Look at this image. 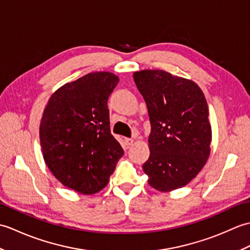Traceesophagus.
<instances>
[{"instance_id": "34e87169", "label": "esophagus", "mask_w": 250, "mask_h": 250, "mask_svg": "<svg viewBox=\"0 0 250 250\" xmlns=\"http://www.w3.org/2000/svg\"><path fill=\"white\" fill-rule=\"evenodd\" d=\"M125 145L128 146V147L133 145V143H134V141L132 140V139H125Z\"/></svg>"}]
</instances>
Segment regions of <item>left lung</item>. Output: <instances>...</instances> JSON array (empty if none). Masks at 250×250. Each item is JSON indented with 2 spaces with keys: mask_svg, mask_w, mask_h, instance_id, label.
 Returning <instances> with one entry per match:
<instances>
[{
  "mask_svg": "<svg viewBox=\"0 0 250 250\" xmlns=\"http://www.w3.org/2000/svg\"><path fill=\"white\" fill-rule=\"evenodd\" d=\"M151 132L150 155L143 164L148 184L159 191L182 188L205 166L210 152L208 106L192 81L162 70L135 72Z\"/></svg>",
  "mask_w": 250,
  "mask_h": 250,
  "instance_id": "8db88e82",
  "label": "left lung"
}]
</instances>
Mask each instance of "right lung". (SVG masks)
<instances>
[{
	"mask_svg": "<svg viewBox=\"0 0 250 250\" xmlns=\"http://www.w3.org/2000/svg\"><path fill=\"white\" fill-rule=\"evenodd\" d=\"M119 82L89 73L51 95L40 125L44 160L65 187L93 194L108 184L124 149L110 133L107 101Z\"/></svg>",
	"mask_w": 250,
	"mask_h": 250,
	"instance_id": "right-lung-1",
	"label": "right lung"
}]
</instances>
